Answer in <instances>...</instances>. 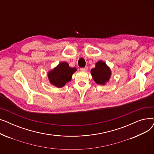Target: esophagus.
<instances>
[{
  "mask_svg": "<svg viewBox=\"0 0 154 154\" xmlns=\"http://www.w3.org/2000/svg\"><path fill=\"white\" fill-rule=\"evenodd\" d=\"M87 69H88L87 67H85L84 68H80V70H81V71H87Z\"/></svg>",
  "mask_w": 154,
  "mask_h": 154,
  "instance_id": "34e87169",
  "label": "esophagus"
}]
</instances>
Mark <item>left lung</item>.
<instances>
[{
    "label": "left lung",
    "instance_id": "1",
    "mask_svg": "<svg viewBox=\"0 0 154 154\" xmlns=\"http://www.w3.org/2000/svg\"><path fill=\"white\" fill-rule=\"evenodd\" d=\"M91 75L97 84L105 85L110 79L111 70L106 63L100 60L97 62L95 68L91 70Z\"/></svg>",
    "mask_w": 154,
    "mask_h": 154
}]
</instances>
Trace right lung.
I'll return each mask as SVG.
<instances>
[{
    "instance_id": "right-lung-1",
    "label": "right lung",
    "mask_w": 154,
    "mask_h": 154,
    "mask_svg": "<svg viewBox=\"0 0 154 154\" xmlns=\"http://www.w3.org/2000/svg\"><path fill=\"white\" fill-rule=\"evenodd\" d=\"M77 70L76 68L69 67L67 62H62L54 69L48 72V79L51 84L60 88L71 80L73 74Z\"/></svg>"
}]
</instances>
